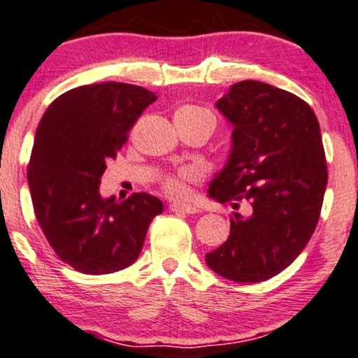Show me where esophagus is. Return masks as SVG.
Returning <instances> with one entry per match:
<instances>
[{
    "instance_id": "34e87169",
    "label": "esophagus",
    "mask_w": 358,
    "mask_h": 358,
    "mask_svg": "<svg viewBox=\"0 0 358 358\" xmlns=\"http://www.w3.org/2000/svg\"><path fill=\"white\" fill-rule=\"evenodd\" d=\"M171 212H176V214H197V207L187 206V203H171L170 206Z\"/></svg>"
}]
</instances>
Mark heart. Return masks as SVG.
I'll return each instance as SVG.
<instances>
[{
  "label": "heart",
  "instance_id": "1",
  "mask_svg": "<svg viewBox=\"0 0 358 358\" xmlns=\"http://www.w3.org/2000/svg\"><path fill=\"white\" fill-rule=\"evenodd\" d=\"M199 113H209L206 108L197 107V105H183L176 110L175 117H192V115H199ZM195 180V173L190 170H183L176 175H164L161 178V188L166 195L170 197L180 199L185 197L188 192V183L194 182Z\"/></svg>",
  "mask_w": 358,
  "mask_h": 358
}]
</instances>
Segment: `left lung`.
<instances>
[{"mask_svg":"<svg viewBox=\"0 0 358 358\" xmlns=\"http://www.w3.org/2000/svg\"><path fill=\"white\" fill-rule=\"evenodd\" d=\"M234 125L233 151L210 182L217 202H248L231 217L226 243L206 255L224 278L255 284L285 270L311 239L323 207L328 166L313 108L294 93L239 81L217 101Z\"/></svg>","mask_w":358,"mask_h":358,"instance_id":"1","label":"left lung"}]
</instances>
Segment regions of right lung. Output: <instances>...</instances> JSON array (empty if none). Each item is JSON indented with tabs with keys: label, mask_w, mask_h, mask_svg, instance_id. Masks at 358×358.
Instances as JSON below:
<instances>
[{
	"label": "right lung",
	"mask_w": 358,
	"mask_h": 358,
	"mask_svg": "<svg viewBox=\"0 0 358 358\" xmlns=\"http://www.w3.org/2000/svg\"><path fill=\"white\" fill-rule=\"evenodd\" d=\"M156 95L127 83L78 86L47 107L29 163L34 212L50 248L74 270L113 273L132 265L163 202L139 192L125 200L101 199L107 161Z\"/></svg>",
	"instance_id": "obj_1"
}]
</instances>
